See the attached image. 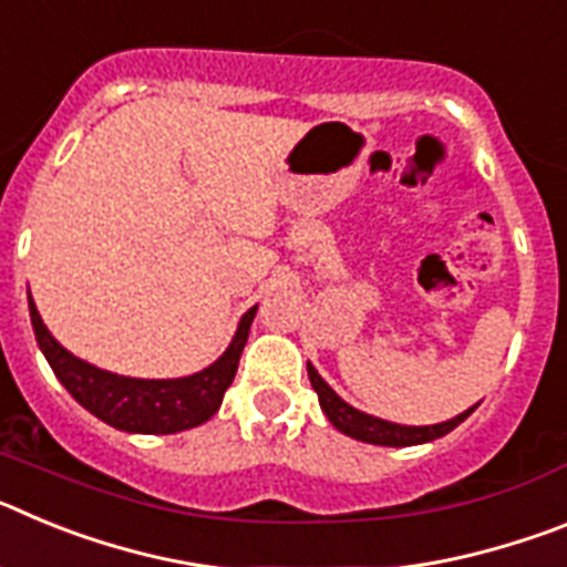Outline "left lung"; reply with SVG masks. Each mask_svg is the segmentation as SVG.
<instances>
[{"instance_id": "left-lung-1", "label": "left lung", "mask_w": 567, "mask_h": 567, "mask_svg": "<svg viewBox=\"0 0 567 567\" xmlns=\"http://www.w3.org/2000/svg\"><path fill=\"white\" fill-rule=\"evenodd\" d=\"M307 372H309V383H312V389L318 392L320 409H323V414L329 417V423H332L338 432H343L346 437L360 440V443L392 445V449L432 443V440L443 437V434H449L452 429H457V425L463 423V420L468 417V414L480 405V403L471 405V409H465L463 414H457V417H452V420H445V423L400 425V423H389V420L372 417V414L360 412V409H354V405L346 403V400L334 392L332 385L320 378L318 369H315L312 363H307Z\"/></svg>"}]
</instances>
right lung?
<instances>
[{
	"instance_id": "right-lung-1",
	"label": "right lung",
	"mask_w": 567,
	"mask_h": 567,
	"mask_svg": "<svg viewBox=\"0 0 567 567\" xmlns=\"http://www.w3.org/2000/svg\"><path fill=\"white\" fill-rule=\"evenodd\" d=\"M28 309L39 349L48 358L59 383L90 414H96L107 425L130 434H175L207 423L221 409L224 392L235 380L240 352L247 346L249 327H252L255 312H258V307L244 312V318L238 320V329H235L233 343L227 346V352L215 363H209L207 369H202V372L173 380H142L104 372L99 365L70 354L48 332L30 292Z\"/></svg>"
}]
</instances>
